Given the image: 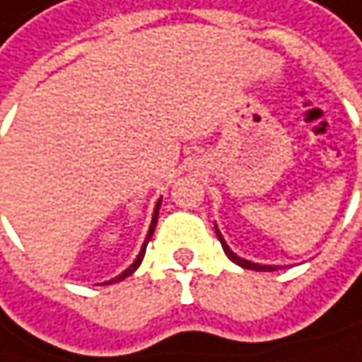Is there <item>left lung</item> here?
I'll return each instance as SVG.
<instances>
[{
  "label": "left lung",
  "mask_w": 362,
  "mask_h": 362,
  "mask_svg": "<svg viewBox=\"0 0 362 362\" xmlns=\"http://www.w3.org/2000/svg\"><path fill=\"white\" fill-rule=\"evenodd\" d=\"M215 232H217V238H219V243H221V247H223V252H226L234 263H238L240 267H245V269H255V272H276V269H279L278 265H259V263H250L247 259H240L238 255H234V252L230 250V247L226 245V240L221 238V234H219L217 228H215Z\"/></svg>",
  "instance_id": "1"
}]
</instances>
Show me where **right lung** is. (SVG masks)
I'll return each instance as SVG.
<instances>
[{
	"instance_id": "obj_1",
	"label": "right lung",
	"mask_w": 362,
	"mask_h": 362,
	"mask_svg": "<svg viewBox=\"0 0 362 362\" xmlns=\"http://www.w3.org/2000/svg\"><path fill=\"white\" fill-rule=\"evenodd\" d=\"M159 205H161V201L157 203V207H155V214H153V221H151V228H148V234H147V238H145V245H143V248H141V252H139V257H136V261L126 269V272H122L117 278H114L112 281H119V279H124V278H128V276H132L134 272H136V267L141 265V261H143V257H145V250H147V245H148V240H151V236H153V232H155V226H157V214H159ZM112 281H107V284H112Z\"/></svg>"
}]
</instances>
